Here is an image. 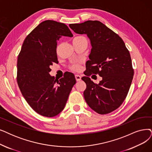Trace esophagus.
I'll use <instances>...</instances> for the list:
<instances>
[{
  "instance_id": "obj_1",
  "label": "esophagus",
  "mask_w": 152,
  "mask_h": 152,
  "mask_svg": "<svg viewBox=\"0 0 152 152\" xmlns=\"http://www.w3.org/2000/svg\"><path fill=\"white\" fill-rule=\"evenodd\" d=\"M75 79H76V80L77 82L80 81L81 80V76L80 75H75Z\"/></svg>"
}]
</instances>
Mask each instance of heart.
Here are the masks:
<instances>
[{
	"label": "heart",
	"mask_w": 152,
	"mask_h": 152,
	"mask_svg": "<svg viewBox=\"0 0 152 152\" xmlns=\"http://www.w3.org/2000/svg\"><path fill=\"white\" fill-rule=\"evenodd\" d=\"M85 37H82V36H78V37H76L74 39V40H77V39H84ZM81 68L80 66V64L79 62L77 63H74L70 65V69L73 70V71H78L80 70Z\"/></svg>",
	"instance_id": "1"
}]
</instances>
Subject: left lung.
Wrapping results in <instances>:
<instances>
[{"instance_id": "1", "label": "left lung", "mask_w": 152, "mask_h": 152, "mask_svg": "<svg viewBox=\"0 0 152 152\" xmlns=\"http://www.w3.org/2000/svg\"><path fill=\"white\" fill-rule=\"evenodd\" d=\"M69 27L77 34H87L92 47L86 63V76L82 78L87 85L85 100L99 114L114 111L125 100L134 74L124 40L98 20L70 24ZM92 74L102 77L99 84L91 80L89 76Z\"/></svg>"}]
</instances>
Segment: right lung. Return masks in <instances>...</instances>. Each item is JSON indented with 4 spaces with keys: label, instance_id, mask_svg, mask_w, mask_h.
Masks as SVG:
<instances>
[{
    "label": "right lung",
    "instance_id": "obj_1",
    "mask_svg": "<svg viewBox=\"0 0 152 152\" xmlns=\"http://www.w3.org/2000/svg\"><path fill=\"white\" fill-rule=\"evenodd\" d=\"M62 36L73 37L65 24L42 22L24 40L17 58V81L21 93L35 112L47 117L63 110L76 83L69 72L59 80L49 74L50 66L58 63L56 48Z\"/></svg>",
    "mask_w": 152,
    "mask_h": 152
}]
</instances>
